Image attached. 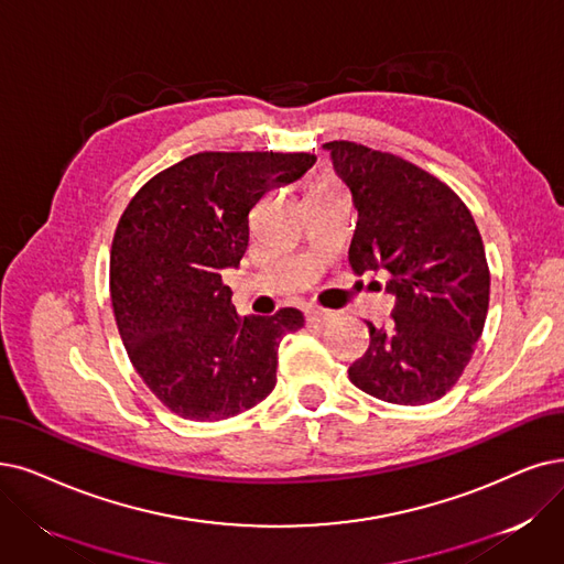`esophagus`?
<instances>
[{
  "instance_id": "34e87169",
  "label": "esophagus",
  "mask_w": 564,
  "mask_h": 564,
  "mask_svg": "<svg viewBox=\"0 0 564 564\" xmlns=\"http://www.w3.org/2000/svg\"><path fill=\"white\" fill-rule=\"evenodd\" d=\"M335 319V312H328V310H310L307 312V324L312 326H326Z\"/></svg>"
}]
</instances>
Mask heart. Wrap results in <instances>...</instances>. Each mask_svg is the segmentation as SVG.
I'll use <instances>...</instances> for the list:
<instances>
[{"instance_id":"1","label":"heart","mask_w":564,"mask_h":564,"mask_svg":"<svg viewBox=\"0 0 564 564\" xmlns=\"http://www.w3.org/2000/svg\"><path fill=\"white\" fill-rule=\"evenodd\" d=\"M337 185H333V183H328V180H324V183H317L314 185V189H335Z\"/></svg>"}]
</instances>
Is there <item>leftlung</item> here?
I'll return each instance as SVG.
<instances>
[{
	"label": "left lung",
	"instance_id": "8db88e82",
	"mask_svg": "<svg viewBox=\"0 0 564 564\" xmlns=\"http://www.w3.org/2000/svg\"><path fill=\"white\" fill-rule=\"evenodd\" d=\"M358 213L356 275L389 273L387 328L349 368L351 384L384 402L425 404L452 389L481 337L490 273L475 217L442 180L389 152L326 143Z\"/></svg>",
	"mask_w": 564,
	"mask_h": 564
}]
</instances>
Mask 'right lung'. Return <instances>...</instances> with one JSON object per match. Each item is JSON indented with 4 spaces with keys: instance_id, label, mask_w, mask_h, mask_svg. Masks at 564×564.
Listing matches in <instances>:
<instances>
[{
    "instance_id": "add662e5",
    "label": "right lung",
    "mask_w": 564,
    "mask_h": 564,
    "mask_svg": "<svg viewBox=\"0 0 564 564\" xmlns=\"http://www.w3.org/2000/svg\"><path fill=\"white\" fill-rule=\"evenodd\" d=\"M310 152H198L156 173L129 200L110 250V301L148 389L192 421L254 408L275 389L278 347L303 312L240 317L224 268L250 242V210L303 177Z\"/></svg>"
}]
</instances>
